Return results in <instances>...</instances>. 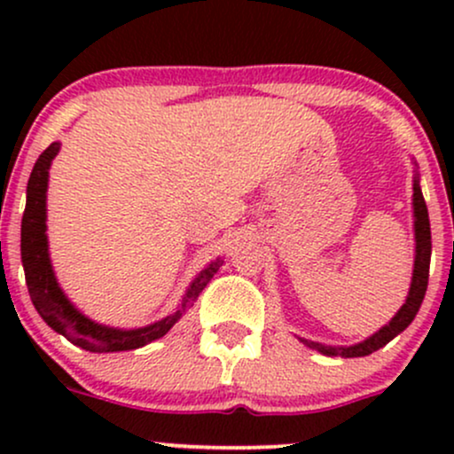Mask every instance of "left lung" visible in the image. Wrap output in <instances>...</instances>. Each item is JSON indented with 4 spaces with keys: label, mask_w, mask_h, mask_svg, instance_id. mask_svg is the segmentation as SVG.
Listing matches in <instances>:
<instances>
[{
    "label": "left lung",
    "mask_w": 454,
    "mask_h": 454,
    "mask_svg": "<svg viewBox=\"0 0 454 454\" xmlns=\"http://www.w3.org/2000/svg\"><path fill=\"white\" fill-rule=\"evenodd\" d=\"M414 232H416V258H414V273H411V286L410 294L405 299V303L397 311V316L388 322L387 326H382L376 335H372L369 340L350 348H331L322 346L317 341H307V346L314 348V350L326 354V356H341V358H354V356H367V354L380 350L382 346H387L390 340L399 335L401 331L410 326V322L414 320V316L419 314L420 303H423L427 284H429V262H431V226H429V213H427V205L423 192L419 187V179L414 181Z\"/></svg>",
    "instance_id": "left-lung-1"
}]
</instances>
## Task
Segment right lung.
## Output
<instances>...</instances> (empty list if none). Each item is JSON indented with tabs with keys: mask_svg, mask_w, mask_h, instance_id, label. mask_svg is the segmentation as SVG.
<instances>
[{
	"mask_svg": "<svg viewBox=\"0 0 454 454\" xmlns=\"http://www.w3.org/2000/svg\"><path fill=\"white\" fill-rule=\"evenodd\" d=\"M59 151V143L49 145L40 158L35 160L34 170H31L27 184V205H25L23 222H20V258H23L25 281L27 290L38 314L53 331L61 333L66 340L74 346L90 352H121L137 350V348L147 346L149 341L160 340L161 335L170 331V326L179 320L181 314L190 305H194L198 294L209 284L217 269L222 267L223 260H215L209 267L202 270L194 279V284L187 290L181 309L173 316L155 322V325L145 328H134V331H121V328H111L98 325L76 309L66 294L61 293L57 284L53 267L49 260V245H46V184H49V166Z\"/></svg>",
	"mask_w": 454,
	"mask_h": 454,
	"instance_id": "1",
	"label": "right lung"
}]
</instances>
